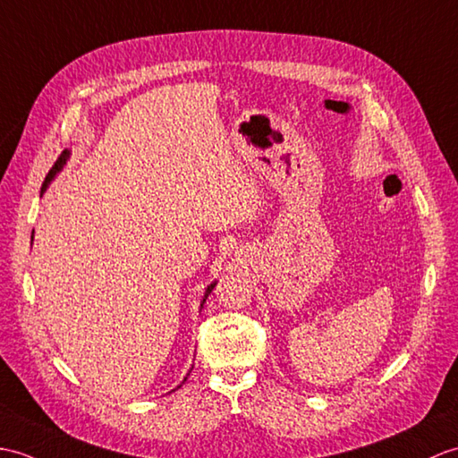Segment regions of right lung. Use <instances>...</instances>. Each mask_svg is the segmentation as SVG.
<instances>
[{
  "label": "right lung",
  "mask_w": 458,
  "mask_h": 458,
  "mask_svg": "<svg viewBox=\"0 0 458 458\" xmlns=\"http://www.w3.org/2000/svg\"><path fill=\"white\" fill-rule=\"evenodd\" d=\"M68 158H70V150L66 148V150L63 152V155H60V158H58V160L55 162V166H53V168H50V172H48V176L45 178V184H43V188H40V196H43V194H45V191H47V188L50 186V182H53V180L56 178V174H58V172H60V170H63V168L66 166V162H68ZM33 233H35V231H33ZM216 284H217V282H211V284H209V286L206 288V293H203V300H201V303H199V310L203 308V303H206V300H208V296H209V293H211V290H213V288H216ZM191 369H194V367H191ZM190 372H191V370H190ZM184 382H186V378H184ZM184 382H182V384H184ZM182 384H180V386H182ZM180 386H178V388H180ZM178 388H174V390H178ZM174 390H172V392H174Z\"/></svg>",
  "instance_id": "add662e5"
}]
</instances>
